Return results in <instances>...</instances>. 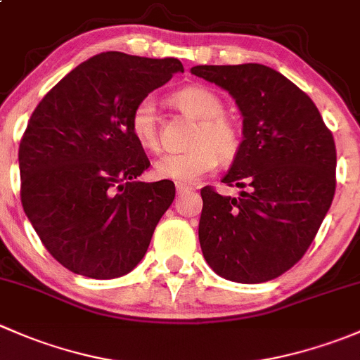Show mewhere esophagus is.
<instances>
[{
  "instance_id": "34e87169",
  "label": "esophagus",
  "mask_w": 360,
  "mask_h": 360,
  "mask_svg": "<svg viewBox=\"0 0 360 360\" xmlns=\"http://www.w3.org/2000/svg\"><path fill=\"white\" fill-rule=\"evenodd\" d=\"M176 190H177V195H184V193H188V191H191V186H188V184H177L176 186Z\"/></svg>"
}]
</instances>
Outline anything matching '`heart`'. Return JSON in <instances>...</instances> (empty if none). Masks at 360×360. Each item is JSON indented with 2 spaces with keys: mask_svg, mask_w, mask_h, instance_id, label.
<instances>
[{
  "mask_svg": "<svg viewBox=\"0 0 360 360\" xmlns=\"http://www.w3.org/2000/svg\"><path fill=\"white\" fill-rule=\"evenodd\" d=\"M172 103L184 115L198 120V127L190 139L191 150L165 155L155 163L158 177L191 184L212 172L219 160L231 162L237 158L242 148L240 127L233 118L224 115L223 99L214 90L203 85L184 86L174 94ZM130 132L144 150H160V123L151 97H143L134 106L130 112Z\"/></svg>",
  "mask_w": 360,
  "mask_h": 360,
  "instance_id": "obj_1",
  "label": "heart"
}]
</instances>
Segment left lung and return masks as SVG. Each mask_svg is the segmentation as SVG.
I'll list each match as a JSON object with an SVG mask.
<instances>
[{
	"mask_svg": "<svg viewBox=\"0 0 360 360\" xmlns=\"http://www.w3.org/2000/svg\"><path fill=\"white\" fill-rule=\"evenodd\" d=\"M191 72L233 96L244 141L221 183L200 190L198 238L221 277L259 284L285 274L314 242L336 190V146L314 101L263 64L195 66Z\"/></svg>",
	"mask_w": 360,
	"mask_h": 360,
	"instance_id": "left-lung-1",
	"label": "left lung"
}]
</instances>
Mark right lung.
<instances>
[{"instance_id": "1", "label": "right lung", "mask_w": 360, "mask_h": 360, "mask_svg": "<svg viewBox=\"0 0 360 360\" xmlns=\"http://www.w3.org/2000/svg\"><path fill=\"white\" fill-rule=\"evenodd\" d=\"M183 72L177 59L106 52L68 72L39 101L19 146L20 202L45 249L72 274L116 278L146 254L176 197L130 132L137 101Z\"/></svg>"}]
</instances>
